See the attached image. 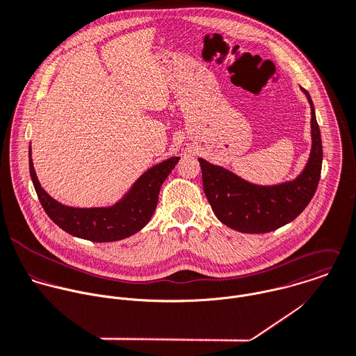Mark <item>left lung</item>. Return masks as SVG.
Listing matches in <instances>:
<instances>
[{
	"mask_svg": "<svg viewBox=\"0 0 356 356\" xmlns=\"http://www.w3.org/2000/svg\"><path fill=\"white\" fill-rule=\"evenodd\" d=\"M311 104L312 149L302 173L293 181L277 186H257L230 170L200 158L204 193L216 218L241 233H269L293 222L316 193L323 161L321 129L316 122L311 95L302 88Z\"/></svg>",
	"mask_w": 356,
	"mask_h": 356,
	"instance_id": "1",
	"label": "left lung"
}]
</instances>
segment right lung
Wrapping results in <instances>:
<instances>
[{"instance_id": "right-lung-1", "label": "right lung", "mask_w": 356, "mask_h": 356, "mask_svg": "<svg viewBox=\"0 0 356 356\" xmlns=\"http://www.w3.org/2000/svg\"><path fill=\"white\" fill-rule=\"evenodd\" d=\"M179 159V156H173L148 169L127 194L112 207L73 208L55 201L40 186L33 168L31 149L29 148L31 181L45 213L66 233L94 243L118 241L140 232L154 215L161 186Z\"/></svg>"}]
</instances>
